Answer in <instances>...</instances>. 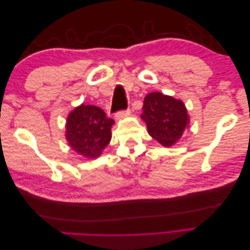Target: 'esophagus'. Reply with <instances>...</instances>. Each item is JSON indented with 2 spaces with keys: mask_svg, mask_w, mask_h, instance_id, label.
I'll use <instances>...</instances> for the list:
<instances>
[{
  "mask_svg": "<svg viewBox=\"0 0 250 250\" xmlns=\"http://www.w3.org/2000/svg\"><path fill=\"white\" fill-rule=\"evenodd\" d=\"M129 113H130V109L128 108V109H126V110L118 111V112L116 113L115 117H116L117 120H121V119H123V118H126V117L129 116Z\"/></svg>",
  "mask_w": 250,
  "mask_h": 250,
  "instance_id": "1",
  "label": "esophagus"
}]
</instances>
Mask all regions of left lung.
I'll use <instances>...</instances> for the list:
<instances>
[{
    "label": "left lung",
    "instance_id": "obj_1",
    "mask_svg": "<svg viewBox=\"0 0 250 250\" xmlns=\"http://www.w3.org/2000/svg\"><path fill=\"white\" fill-rule=\"evenodd\" d=\"M141 118L145 121L148 133L164 147L173 146L190 122L183 101L158 92L145 97Z\"/></svg>",
    "mask_w": 250,
    "mask_h": 250
}]
</instances>
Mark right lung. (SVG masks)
Here are the masks:
<instances>
[{
    "instance_id": "add662e5",
    "label": "right lung",
    "mask_w": 250,
    "mask_h": 250,
    "mask_svg": "<svg viewBox=\"0 0 250 250\" xmlns=\"http://www.w3.org/2000/svg\"><path fill=\"white\" fill-rule=\"evenodd\" d=\"M113 123L100 107L81 104L67 116L66 141L78 154L97 158L111 140Z\"/></svg>"
}]
</instances>
